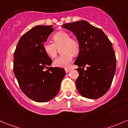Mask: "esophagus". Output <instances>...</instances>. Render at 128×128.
Returning a JSON list of instances; mask_svg holds the SVG:
<instances>
[{"instance_id": "34e87169", "label": "esophagus", "mask_w": 128, "mask_h": 128, "mask_svg": "<svg viewBox=\"0 0 128 128\" xmlns=\"http://www.w3.org/2000/svg\"><path fill=\"white\" fill-rule=\"evenodd\" d=\"M71 70V68H65V71L66 73H68V72Z\"/></svg>"}]
</instances>
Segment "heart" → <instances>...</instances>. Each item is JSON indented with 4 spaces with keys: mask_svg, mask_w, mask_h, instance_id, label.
<instances>
[{
    "mask_svg": "<svg viewBox=\"0 0 128 128\" xmlns=\"http://www.w3.org/2000/svg\"><path fill=\"white\" fill-rule=\"evenodd\" d=\"M54 43L46 42L43 44V49L47 55L54 58L56 56L59 48H61L62 54L56 59L54 65L61 68H68L73 60V54H77L80 52V46L76 39L71 38L68 33L65 32H58L53 35Z\"/></svg>",
    "mask_w": 128,
    "mask_h": 128,
    "instance_id": "b5f03b06",
    "label": "heart"
}]
</instances>
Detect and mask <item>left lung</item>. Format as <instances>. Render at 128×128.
Returning <instances> with one entry per match:
<instances>
[{
	"label": "left lung",
	"instance_id": "obj_1",
	"mask_svg": "<svg viewBox=\"0 0 128 128\" xmlns=\"http://www.w3.org/2000/svg\"><path fill=\"white\" fill-rule=\"evenodd\" d=\"M62 27L75 34L80 46L74 63L79 67L76 70L80 75L75 82L78 92L89 99L102 97L110 88L116 70V57L111 42L101 29L87 21L67 23Z\"/></svg>",
	"mask_w": 128,
	"mask_h": 128
}]
</instances>
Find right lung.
Instances as JSON below:
<instances>
[{"instance_id":"1","label":"right lung","mask_w":128,"mask_h":128,"mask_svg":"<svg viewBox=\"0 0 128 128\" xmlns=\"http://www.w3.org/2000/svg\"><path fill=\"white\" fill-rule=\"evenodd\" d=\"M52 26L32 28L21 36L14 53L13 70L19 86L26 96L39 103L48 102L58 94L66 74L63 68L49 67L52 61L43 49L54 31Z\"/></svg>"}]
</instances>
